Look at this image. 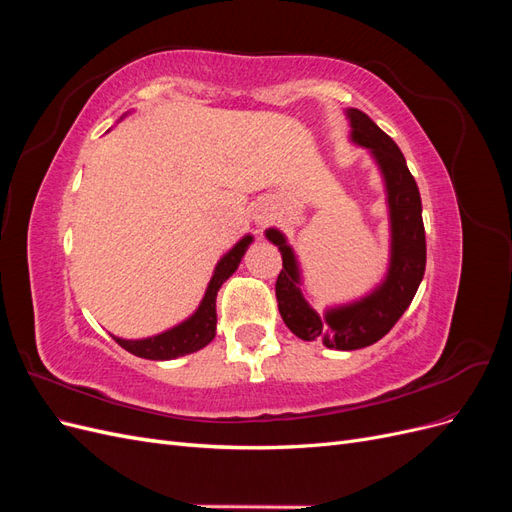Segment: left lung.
I'll return each instance as SVG.
<instances>
[{
    "label": "left lung",
    "instance_id": "1",
    "mask_svg": "<svg viewBox=\"0 0 512 512\" xmlns=\"http://www.w3.org/2000/svg\"><path fill=\"white\" fill-rule=\"evenodd\" d=\"M348 117L352 138L374 153L382 168L386 190H389L393 256L384 284L363 301L331 309L327 316L320 318L299 290L297 260L286 245L284 235L275 228L267 230L269 241L282 252V271L275 282L277 309L282 320L303 342H322L335 350H359L376 344L389 333L412 303L427 262L421 194L406 166L404 153L363 111L350 108Z\"/></svg>",
    "mask_w": 512,
    "mask_h": 512
}]
</instances>
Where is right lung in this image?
<instances>
[{
	"instance_id": "right-lung-1",
	"label": "right lung",
	"mask_w": 512,
	"mask_h": 512,
	"mask_svg": "<svg viewBox=\"0 0 512 512\" xmlns=\"http://www.w3.org/2000/svg\"><path fill=\"white\" fill-rule=\"evenodd\" d=\"M250 243H252V237H243L218 262V267H215V273L209 282V288L205 292V299L190 320H185L179 324V327L170 329L166 333H160L156 337L136 339V342L113 337L115 342L121 348L132 352L134 356H141V359H151V361L177 359V356L192 354L200 348H205L215 337V322H218V314H215V299H218V290L228 280V277L235 273V269L239 267V262Z\"/></svg>"
}]
</instances>
